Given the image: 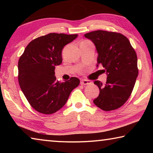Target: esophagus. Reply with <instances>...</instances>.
<instances>
[{"mask_svg": "<svg viewBox=\"0 0 153 153\" xmlns=\"http://www.w3.org/2000/svg\"><path fill=\"white\" fill-rule=\"evenodd\" d=\"M91 84V81L90 80H86V79H82L80 81V84L81 85H88Z\"/></svg>", "mask_w": 153, "mask_h": 153, "instance_id": "34e87169", "label": "esophagus"}]
</instances>
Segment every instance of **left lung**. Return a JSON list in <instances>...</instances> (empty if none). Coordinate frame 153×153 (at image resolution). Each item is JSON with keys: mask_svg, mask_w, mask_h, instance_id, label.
I'll return each mask as SVG.
<instances>
[{"mask_svg": "<svg viewBox=\"0 0 153 153\" xmlns=\"http://www.w3.org/2000/svg\"><path fill=\"white\" fill-rule=\"evenodd\" d=\"M84 36L94 44L97 66L101 64L107 76L105 84L94 82L100 93L93 102L103 111L117 109L129 98L138 77L136 52L128 38L120 33L97 30Z\"/></svg>", "mask_w": 153, "mask_h": 153, "instance_id": "obj_1", "label": "left lung"}]
</instances>
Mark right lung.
Here are the masks:
<instances>
[{
    "mask_svg": "<svg viewBox=\"0 0 153 153\" xmlns=\"http://www.w3.org/2000/svg\"><path fill=\"white\" fill-rule=\"evenodd\" d=\"M77 34L50 33L28 44L18 62V80L30 105L43 114H52L63 107L79 79L72 77L60 82L55 66L62 63V50Z\"/></svg>",
    "mask_w": 153,
    "mask_h": 153,
    "instance_id": "add662e5",
    "label": "right lung"
}]
</instances>
